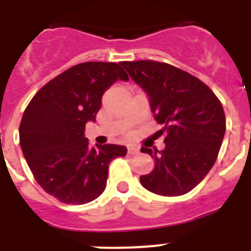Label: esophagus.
Wrapping results in <instances>:
<instances>
[{
	"label": "esophagus",
	"instance_id": "esophagus-1",
	"mask_svg": "<svg viewBox=\"0 0 251 251\" xmlns=\"http://www.w3.org/2000/svg\"><path fill=\"white\" fill-rule=\"evenodd\" d=\"M128 153H129L130 156H136V154L139 153V148L134 147V146H129V147H128Z\"/></svg>",
	"mask_w": 251,
	"mask_h": 251
}]
</instances>
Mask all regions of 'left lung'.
Here are the masks:
<instances>
[{
	"instance_id": "left-lung-1",
	"label": "left lung",
	"mask_w": 251,
	"mask_h": 251,
	"mask_svg": "<svg viewBox=\"0 0 251 251\" xmlns=\"http://www.w3.org/2000/svg\"><path fill=\"white\" fill-rule=\"evenodd\" d=\"M121 65L145 90L154 119L163 126L165 148L141 150L154 159L152 172L139 177L142 186L162 196L187 194L210 172L220 151L226 130L220 100L200 79L170 64L141 60Z\"/></svg>"
}]
</instances>
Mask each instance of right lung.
I'll return each instance as SVG.
<instances>
[{"instance_id": "add662e5", "label": "right lung", "mask_w": 251, "mask_h": 251, "mask_svg": "<svg viewBox=\"0 0 251 251\" xmlns=\"http://www.w3.org/2000/svg\"><path fill=\"white\" fill-rule=\"evenodd\" d=\"M117 80H129L119 64H77L44 85L24 112V157L37 183L61 202L83 205L100 196L109 163L127 154L124 146L90 148L84 136L85 124L95 122L101 97Z\"/></svg>"}]
</instances>
